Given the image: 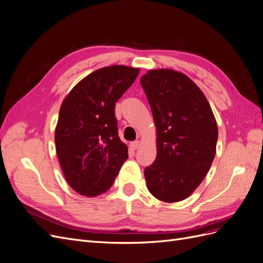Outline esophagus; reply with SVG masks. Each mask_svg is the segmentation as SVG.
Here are the masks:
<instances>
[{
	"mask_svg": "<svg viewBox=\"0 0 263 263\" xmlns=\"http://www.w3.org/2000/svg\"><path fill=\"white\" fill-rule=\"evenodd\" d=\"M129 147H130L133 150H136V149L139 147V141H138V140H136V141H133V142H130Z\"/></svg>",
	"mask_w": 263,
	"mask_h": 263,
	"instance_id": "obj_1",
	"label": "esophagus"
}]
</instances>
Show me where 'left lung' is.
Instances as JSON below:
<instances>
[{"mask_svg": "<svg viewBox=\"0 0 263 263\" xmlns=\"http://www.w3.org/2000/svg\"><path fill=\"white\" fill-rule=\"evenodd\" d=\"M157 128V157L146 166L149 192L158 200H185L201 184L216 154L218 129L205 95L189 77L171 69L140 79Z\"/></svg>", "mask_w": 263, "mask_h": 263, "instance_id": "1", "label": "left lung"}]
</instances>
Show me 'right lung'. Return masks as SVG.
I'll use <instances>...</instances> for the list:
<instances>
[{"instance_id":"obj_1","label":"right lung","mask_w":263,"mask_h":263,"mask_svg":"<svg viewBox=\"0 0 263 263\" xmlns=\"http://www.w3.org/2000/svg\"><path fill=\"white\" fill-rule=\"evenodd\" d=\"M138 68L94 71L63 100L54 132L65 178L76 192L97 196L113 185L128 149L118 137L115 103L136 80Z\"/></svg>"}]
</instances>
